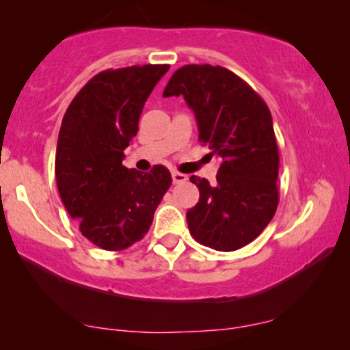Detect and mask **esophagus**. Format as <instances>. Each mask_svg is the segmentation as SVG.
<instances>
[{"label": "esophagus", "instance_id": "obj_1", "mask_svg": "<svg viewBox=\"0 0 350 350\" xmlns=\"http://www.w3.org/2000/svg\"><path fill=\"white\" fill-rule=\"evenodd\" d=\"M172 181H174L175 185L186 183V181H188V176L185 174H180V172H172Z\"/></svg>", "mask_w": 350, "mask_h": 350}]
</instances>
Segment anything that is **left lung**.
I'll use <instances>...</instances> for the list:
<instances>
[{
  "label": "left lung",
  "mask_w": 350,
  "mask_h": 350,
  "mask_svg": "<svg viewBox=\"0 0 350 350\" xmlns=\"http://www.w3.org/2000/svg\"><path fill=\"white\" fill-rule=\"evenodd\" d=\"M162 95H183L198 121L199 140L221 157L215 185L189 178L200 193L186 213L191 236L218 252L245 247L279 205V148L269 108L237 75L212 65L181 66Z\"/></svg>",
  "instance_id": "left-lung-1"
}]
</instances>
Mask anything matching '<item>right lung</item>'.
Instances as JSON below:
<instances>
[{"label":"right lung","mask_w":350,"mask_h":350,"mask_svg":"<svg viewBox=\"0 0 350 350\" xmlns=\"http://www.w3.org/2000/svg\"><path fill=\"white\" fill-rule=\"evenodd\" d=\"M167 71L169 65L105 70L76 94L62 121L57 188L83 236L103 250H124L145 237L172 185L164 165L148 174L122 165L143 105Z\"/></svg>","instance_id":"right-lung-1"}]
</instances>
